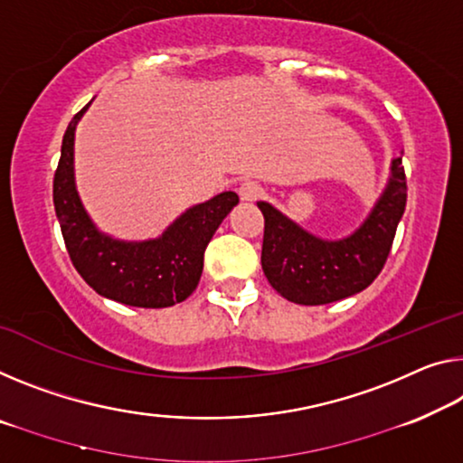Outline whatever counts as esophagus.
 <instances>
[{
	"mask_svg": "<svg viewBox=\"0 0 463 463\" xmlns=\"http://www.w3.org/2000/svg\"><path fill=\"white\" fill-rule=\"evenodd\" d=\"M262 192H265V188H262V184L256 182V180L241 182L240 188H238V194H240L241 201H250V203L259 201V198L262 196Z\"/></svg>",
	"mask_w": 463,
	"mask_h": 463,
	"instance_id": "obj_1",
	"label": "esophagus"
}]
</instances>
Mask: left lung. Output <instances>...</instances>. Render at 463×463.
<instances>
[{"mask_svg": "<svg viewBox=\"0 0 463 463\" xmlns=\"http://www.w3.org/2000/svg\"><path fill=\"white\" fill-rule=\"evenodd\" d=\"M405 201L408 184L397 157L381 201L345 240H318L269 203H259L265 217L260 262L269 283L286 300L304 306L337 302L366 289L385 267Z\"/></svg>", "mask_w": 463, "mask_h": 463, "instance_id": "left-lung-1", "label": "left lung"}]
</instances>
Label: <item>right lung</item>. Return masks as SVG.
<instances>
[{
    "label": "right lung",
    "mask_w": 463,
    "mask_h": 463,
    "mask_svg": "<svg viewBox=\"0 0 463 463\" xmlns=\"http://www.w3.org/2000/svg\"><path fill=\"white\" fill-rule=\"evenodd\" d=\"M89 108V105H87ZM82 108L68 124L53 175V204L70 260L84 281L109 300L138 308H167L196 289L204 250L232 207L236 192H222L188 209L159 240L118 241L97 232L74 186V130Z\"/></svg>",
    "instance_id": "add662e5"
}]
</instances>
